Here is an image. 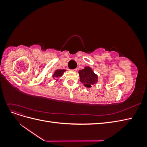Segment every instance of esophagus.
<instances>
[{
    "instance_id": "obj_1",
    "label": "esophagus",
    "mask_w": 147,
    "mask_h": 147,
    "mask_svg": "<svg viewBox=\"0 0 147 147\" xmlns=\"http://www.w3.org/2000/svg\"><path fill=\"white\" fill-rule=\"evenodd\" d=\"M77 69H72V70L73 71V72H76V71H77Z\"/></svg>"
}]
</instances>
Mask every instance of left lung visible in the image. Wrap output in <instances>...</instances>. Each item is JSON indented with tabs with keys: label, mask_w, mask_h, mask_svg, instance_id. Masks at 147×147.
I'll use <instances>...</instances> for the list:
<instances>
[{
	"label": "left lung",
	"mask_w": 147,
	"mask_h": 147,
	"mask_svg": "<svg viewBox=\"0 0 147 147\" xmlns=\"http://www.w3.org/2000/svg\"><path fill=\"white\" fill-rule=\"evenodd\" d=\"M80 78L84 86L87 88L92 87L97 82V76L92 72L90 67H85V68L79 71Z\"/></svg>",
	"instance_id": "8db88e82"
}]
</instances>
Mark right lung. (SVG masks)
<instances>
[{"mask_svg":"<svg viewBox=\"0 0 147 147\" xmlns=\"http://www.w3.org/2000/svg\"><path fill=\"white\" fill-rule=\"evenodd\" d=\"M65 70H57L55 72L53 76L56 77H61V76H62V75H63V73L65 72Z\"/></svg>","mask_w":147,"mask_h":147,"instance_id":"obj_1","label":"right lung"}]
</instances>
